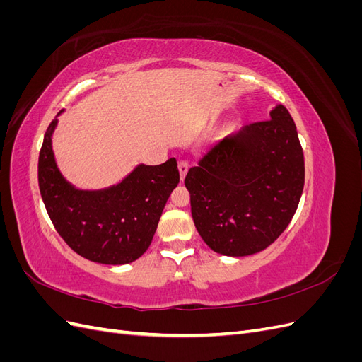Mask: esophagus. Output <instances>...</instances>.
I'll return each instance as SVG.
<instances>
[{
    "label": "esophagus",
    "mask_w": 362,
    "mask_h": 362,
    "mask_svg": "<svg viewBox=\"0 0 362 362\" xmlns=\"http://www.w3.org/2000/svg\"><path fill=\"white\" fill-rule=\"evenodd\" d=\"M178 169H180V175H181V181L185 178V175H187V170H189V163L185 160H181L178 163Z\"/></svg>",
    "instance_id": "34e87169"
}]
</instances>
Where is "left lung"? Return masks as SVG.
<instances>
[{"label":"left lung","instance_id":"left-lung-1","mask_svg":"<svg viewBox=\"0 0 362 362\" xmlns=\"http://www.w3.org/2000/svg\"><path fill=\"white\" fill-rule=\"evenodd\" d=\"M303 151L288 110L222 139L190 168L184 184L204 242L217 254L246 257L266 249L298 210Z\"/></svg>","mask_w":362,"mask_h":362}]
</instances>
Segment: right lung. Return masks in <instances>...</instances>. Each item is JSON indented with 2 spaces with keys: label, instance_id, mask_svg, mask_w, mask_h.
I'll list each match as a JSON object with an SVG mask.
<instances>
[{
  "label": "right lung",
  "instance_id": "1",
  "mask_svg": "<svg viewBox=\"0 0 362 362\" xmlns=\"http://www.w3.org/2000/svg\"><path fill=\"white\" fill-rule=\"evenodd\" d=\"M56 124L52 120L43 137L37 166L40 194L54 228L86 259L113 266L136 261L149 247L163 208L180 182L177 160L140 164L107 190H76L54 161L51 134Z\"/></svg>",
  "mask_w": 362,
  "mask_h": 362
}]
</instances>
